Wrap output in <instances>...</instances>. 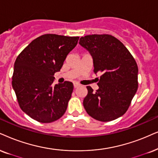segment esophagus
I'll use <instances>...</instances> for the list:
<instances>
[{"instance_id": "34e87169", "label": "esophagus", "mask_w": 158, "mask_h": 158, "mask_svg": "<svg viewBox=\"0 0 158 158\" xmlns=\"http://www.w3.org/2000/svg\"><path fill=\"white\" fill-rule=\"evenodd\" d=\"M79 86H80V85H79V83H77V82H73V87H74V88H77V87H79Z\"/></svg>"}]
</instances>
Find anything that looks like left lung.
<instances>
[{
  "mask_svg": "<svg viewBox=\"0 0 158 158\" xmlns=\"http://www.w3.org/2000/svg\"><path fill=\"white\" fill-rule=\"evenodd\" d=\"M79 44L93 60L94 73H101L99 88L88 90L83 105L89 116L109 122L126 112L138 89L136 62L121 41L111 35H89L80 38Z\"/></svg>",
  "mask_w": 158,
  "mask_h": 158,
  "instance_id": "obj_1",
  "label": "left lung"
}]
</instances>
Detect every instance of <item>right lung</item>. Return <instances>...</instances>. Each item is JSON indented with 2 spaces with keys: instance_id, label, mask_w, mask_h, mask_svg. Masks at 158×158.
Returning a JSON list of instances; mask_svg holds the SVG:
<instances>
[{
  "instance_id": "1",
  "label": "right lung",
  "mask_w": 158,
  "mask_h": 158,
  "mask_svg": "<svg viewBox=\"0 0 158 158\" xmlns=\"http://www.w3.org/2000/svg\"><path fill=\"white\" fill-rule=\"evenodd\" d=\"M79 37L45 34L33 40L18 55L14 65L12 87L21 109L40 123L57 120L64 114L72 94L71 81L53 85Z\"/></svg>"
}]
</instances>
